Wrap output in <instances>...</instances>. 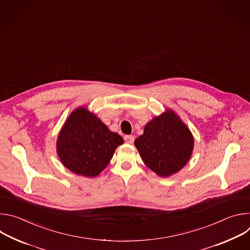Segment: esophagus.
Returning <instances> with one entry per match:
<instances>
[{
	"mask_svg": "<svg viewBox=\"0 0 250 250\" xmlns=\"http://www.w3.org/2000/svg\"><path fill=\"white\" fill-rule=\"evenodd\" d=\"M124 139L125 142H127V144H132V142L134 141V136L133 135H125Z\"/></svg>",
	"mask_w": 250,
	"mask_h": 250,
	"instance_id": "1",
	"label": "esophagus"
}]
</instances>
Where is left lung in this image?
I'll return each instance as SVG.
<instances>
[{
	"label": "left lung",
	"instance_id": "left-lung-1",
	"mask_svg": "<svg viewBox=\"0 0 250 250\" xmlns=\"http://www.w3.org/2000/svg\"><path fill=\"white\" fill-rule=\"evenodd\" d=\"M134 145L146 165L161 177L182 169L191 157L194 138L172 111L149 122Z\"/></svg>",
	"mask_w": 250,
	"mask_h": 250
}]
</instances>
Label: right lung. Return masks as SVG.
<instances>
[{
    "mask_svg": "<svg viewBox=\"0 0 250 250\" xmlns=\"http://www.w3.org/2000/svg\"><path fill=\"white\" fill-rule=\"evenodd\" d=\"M123 137L112 132L86 108L76 109L64 124L57 138L62 164L75 174L96 177L108 165Z\"/></svg>",
    "mask_w": 250,
    "mask_h": 250,
    "instance_id": "1",
    "label": "right lung"
}]
</instances>
